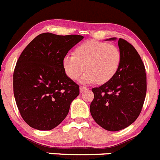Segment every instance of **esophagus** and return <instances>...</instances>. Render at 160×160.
Segmentation results:
<instances>
[{"instance_id":"1","label":"esophagus","mask_w":160,"mask_h":160,"mask_svg":"<svg viewBox=\"0 0 160 160\" xmlns=\"http://www.w3.org/2000/svg\"><path fill=\"white\" fill-rule=\"evenodd\" d=\"M88 90V88H86V87H83V86H81V87L80 88V92H84L85 91H87Z\"/></svg>"}]
</instances>
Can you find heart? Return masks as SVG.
I'll list each match as a JSON object with an SVG mask.
<instances>
[{
  "mask_svg": "<svg viewBox=\"0 0 160 160\" xmlns=\"http://www.w3.org/2000/svg\"><path fill=\"white\" fill-rule=\"evenodd\" d=\"M72 54L63 58L64 71L68 78L76 80L85 70L82 78L84 83H107L117 74L122 61V52L118 46L97 40L81 43L74 49Z\"/></svg>",
  "mask_w": 160,
  "mask_h": 160,
  "instance_id": "obj_1",
  "label": "heart"
}]
</instances>
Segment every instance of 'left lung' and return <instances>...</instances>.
Here are the masks:
<instances>
[{
  "mask_svg": "<svg viewBox=\"0 0 160 160\" xmlns=\"http://www.w3.org/2000/svg\"><path fill=\"white\" fill-rule=\"evenodd\" d=\"M118 44L122 54L120 68L111 80L92 88L94 99L90 106L95 122L108 131L122 130L137 120L147 92L145 67L139 53L123 38Z\"/></svg>",
  "mask_w": 160,
  "mask_h": 160,
  "instance_id": "8db88e82",
  "label": "left lung"
}]
</instances>
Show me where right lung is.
Returning a JSON list of instances; mask_svg holds the SVG:
<instances>
[{"mask_svg":"<svg viewBox=\"0 0 160 160\" xmlns=\"http://www.w3.org/2000/svg\"><path fill=\"white\" fill-rule=\"evenodd\" d=\"M83 38L42 33L19 56L13 73V92L20 115L31 127L50 130L68 114L80 88L66 76L62 60Z\"/></svg>","mask_w":160,"mask_h":160,"instance_id":"add662e5","label":"right lung"}]
</instances>
